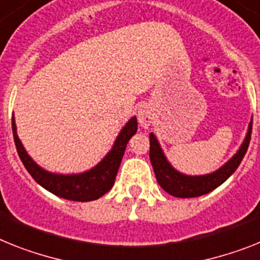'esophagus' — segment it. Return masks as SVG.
Listing matches in <instances>:
<instances>
[{
    "label": "esophagus",
    "mask_w": 260,
    "mask_h": 260,
    "mask_svg": "<svg viewBox=\"0 0 260 260\" xmlns=\"http://www.w3.org/2000/svg\"><path fill=\"white\" fill-rule=\"evenodd\" d=\"M137 115H139V123L144 128H148L153 120V113H152V110H149V107H141Z\"/></svg>",
    "instance_id": "esophagus-1"
}]
</instances>
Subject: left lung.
Wrapping results in <instances>:
<instances>
[{
  "instance_id": "1",
  "label": "left lung",
  "mask_w": 260,
  "mask_h": 260,
  "mask_svg": "<svg viewBox=\"0 0 260 260\" xmlns=\"http://www.w3.org/2000/svg\"><path fill=\"white\" fill-rule=\"evenodd\" d=\"M251 129L252 119L248 124L245 140L242 143L241 148L237 150V153L231 157L224 165H222L219 169H217L213 173L202 174V176H187V174L176 171L171 165V162L167 160L156 136L150 134L149 158L152 167H153L154 174H156L157 182L167 193L178 198L200 197V196L210 193L211 190H214L215 187L223 184L224 181L237 171V168L242 162V158L245 157L246 152H247L250 139H251Z\"/></svg>"
}]
</instances>
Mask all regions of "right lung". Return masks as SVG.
I'll return each mask as SVG.
<instances>
[{"label": "right lung", "mask_w": 260, "mask_h": 260, "mask_svg": "<svg viewBox=\"0 0 260 260\" xmlns=\"http://www.w3.org/2000/svg\"><path fill=\"white\" fill-rule=\"evenodd\" d=\"M12 128L19 158L27 172L31 174V177L36 180V182L45 187L46 190H49L50 193L55 194L60 198L88 202V201L98 200L104 196L107 191L111 190V187L115 184V178H116L120 162L124 156L126 144L131 137L137 132V119L134 116L128 120V123L123 126V129L117 135L112 149L106 154L103 160L98 165H95L92 169L78 174L51 173V172L39 167L38 164L27 154L22 143L18 139L14 116L12 119Z\"/></svg>", "instance_id": "obj_1"}]
</instances>
